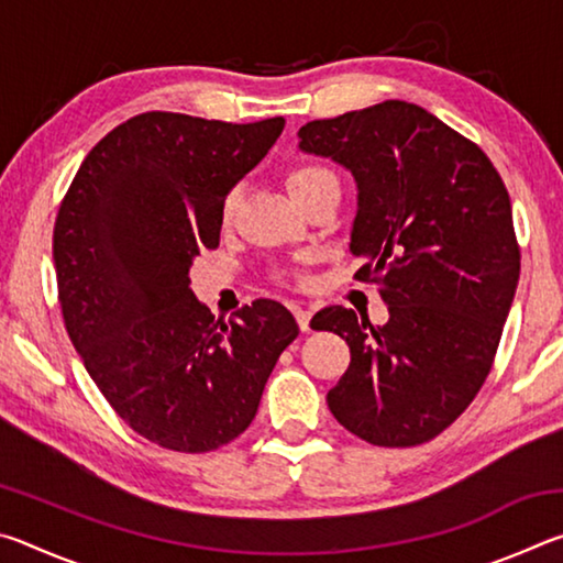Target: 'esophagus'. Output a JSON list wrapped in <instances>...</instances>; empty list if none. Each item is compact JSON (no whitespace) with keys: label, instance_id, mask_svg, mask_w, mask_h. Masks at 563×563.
<instances>
[{"label":"esophagus","instance_id":"esophagus-1","mask_svg":"<svg viewBox=\"0 0 563 563\" xmlns=\"http://www.w3.org/2000/svg\"><path fill=\"white\" fill-rule=\"evenodd\" d=\"M292 312H295V320H298L300 330H302V332H308V330H310V318H312V312H310L308 308H292Z\"/></svg>","mask_w":563,"mask_h":563}]
</instances>
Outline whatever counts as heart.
<instances>
[{"label": "heart", "instance_id": "heart-1", "mask_svg": "<svg viewBox=\"0 0 563 563\" xmlns=\"http://www.w3.org/2000/svg\"><path fill=\"white\" fill-rule=\"evenodd\" d=\"M328 184H338V180L328 168H322V166H298L295 170H290V176H288V188H290L292 198L310 194V190L328 186ZM231 208H233V201H228L223 208L225 216L231 213Z\"/></svg>", "mask_w": 563, "mask_h": 563}]
</instances>
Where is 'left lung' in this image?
<instances>
[{
	"instance_id": "left-lung-1",
	"label": "left lung",
	"mask_w": 563,
	"mask_h": 563,
	"mask_svg": "<svg viewBox=\"0 0 563 563\" xmlns=\"http://www.w3.org/2000/svg\"><path fill=\"white\" fill-rule=\"evenodd\" d=\"M298 148L355 180V278L389 312L377 328L340 305L316 316L350 345L330 412L369 444H422L479 393L517 292L507 188L479 146L407 101L305 123Z\"/></svg>"
}]
</instances>
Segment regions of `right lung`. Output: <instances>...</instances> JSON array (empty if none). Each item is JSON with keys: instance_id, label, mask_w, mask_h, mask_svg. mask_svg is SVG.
I'll return each mask as SVG.
<instances>
[{"instance_id": "right-lung-1", "label": "right lung", "mask_w": 563, "mask_h": 563, "mask_svg": "<svg viewBox=\"0 0 563 563\" xmlns=\"http://www.w3.org/2000/svg\"><path fill=\"white\" fill-rule=\"evenodd\" d=\"M285 119L208 121L148 111L84 158L54 225L66 332L133 432L174 452H211L245 432L298 322L255 300L213 322L190 268L221 241L223 203Z\"/></svg>"}]
</instances>
